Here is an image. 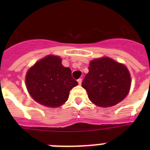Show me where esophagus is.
<instances>
[{
    "label": "esophagus",
    "instance_id": "34e87169",
    "mask_svg": "<svg viewBox=\"0 0 150 150\" xmlns=\"http://www.w3.org/2000/svg\"><path fill=\"white\" fill-rule=\"evenodd\" d=\"M82 79H78V83H79V85H81L82 84Z\"/></svg>",
    "mask_w": 150,
    "mask_h": 150
}]
</instances>
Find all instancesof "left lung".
<instances>
[{"label": "left lung", "mask_w": 150, "mask_h": 150, "mask_svg": "<svg viewBox=\"0 0 150 150\" xmlns=\"http://www.w3.org/2000/svg\"><path fill=\"white\" fill-rule=\"evenodd\" d=\"M91 102L101 107L114 106L130 90L131 76L126 66L109 57L94 59L82 82Z\"/></svg>", "instance_id": "obj_1"}]
</instances>
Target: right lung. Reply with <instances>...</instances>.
<instances>
[{
    "instance_id": "right-lung-1",
    "label": "right lung",
    "mask_w": 150,
    "mask_h": 150,
    "mask_svg": "<svg viewBox=\"0 0 150 150\" xmlns=\"http://www.w3.org/2000/svg\"><path fill=\"white\" fill-rule=\"evenodd\" d=\"M25 84L30 96L40 104L57 107L68 100L69 92L78 82L70 68L62 65L60 57L47 55L29 68Z\"/></svg>"
}]
</instances>
